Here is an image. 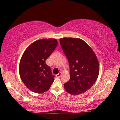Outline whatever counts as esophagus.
<instances>
[{"label": "esophagus", "mask_w": 120, "mask_h": 120, "mask_svg": "<svg viewBox=\"0 0 120 120\" xmlns=\"http://www.w3.org/2000/svg\"><path fill=\"white\" fill-rule=\"evenodd\" d=\"M62 75V73L61 72H60V73H59L58 74H57L56 75V76L57 77V78H60V76H61Z\"/></svg>", "instance_id": "34e87169"}]
</instances>
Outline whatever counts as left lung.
Instances as JSON below:
<instances>
[{
    "mask_svg": "<svg viewBox=\"0 0 120 120\" xmlns=\"http://www.w3.org/2000/svg\"><path fill=\"white\" fill-rule=\"evenodd\" d=\"M60 41L70 67V78L64 84V89L72 95L84 93L93 86L99 75L96 54L81 39L64 38Z\"/></svg>",
    "mask_w": 120,
    "mask_h": 120,
    "instance_id": "1",
    "label": "left lung"
}]
</instances>
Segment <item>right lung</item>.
I'll return each mask as SVG.
<instances>
[{
	"mask_svg": "<svg viewBox=\"0 0 120 120\" xmlns=\"http://www.w3.org/2000/svg\"><path fill=\"white\" fill-rule=\"evenodd\" d=\"M57 43L56 39L37 40L26 49L21 57L19 65L21 80L33 92L47 91L54 81L55 76L45 60L56 48Z\"/></svg>",
	"mask_w": 120,
	"mask_h": 120,
	"instance_id": "right-lung-1",
	"label": "right lung"
}]
</instances>
